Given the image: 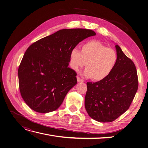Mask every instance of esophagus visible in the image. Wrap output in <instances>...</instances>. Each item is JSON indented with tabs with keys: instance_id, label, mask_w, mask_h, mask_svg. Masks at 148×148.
<instances>
[{
	"instance_id": "esophagus-1",
	"label": "esophagus",
	"mask_w": 148,
	"mask_h": 148,
	"mask_svg": "<svg viewBox=\"0 0 148 148\" xmlns=\"http://www.w3.org/2000/svg\"><path fill=\"white\" fill-rule=\"evenodd\" d=\"M77 82H83V80L81 79L79 77H77Z\"/></svg>"
}]
</instances>
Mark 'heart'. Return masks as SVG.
<instances>
[{"instance_id":"b5f03b06","label":"heart","mask_w":148,"mask_h":148,"mask_svg":"<svg viewBox=\"0 0 148 148\" xmlns=\"http://www.w3.org/2000/svg\"><path fill=\"white\" fill-rule=\"evenodd\" d=\"M117 60V54L114 49L95 40L83 44L81 52L74 48L69 54V65L72 69L77 71L86 63L83 75L86 78L91 77L94 81L106 79L113 71Z\"/></svg>"}]
</instances>
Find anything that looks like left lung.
I'll list each match as a JSON object with an SVG mask.
<instances>
[{
	"label": "left lung",
	"mask_w": 148,
	"mask_h": 148,
	"mask_svg": "<svg viewBox=\"0 0 148 148\" xmlns=\"http://www.w3.org/2000/svg\"><path fill=\"white\" fill-rule=\"evenodd\" d=\"M116 65L103 80L87 82L85 106L94 120L111 122L129 109L138 89V77L134 62L116 44Z\"/></svg>",
	"instance_id": "8db88e82"
}]
</instances>
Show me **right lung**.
Here are the masks:
<instances>
[{"mask_svg": "<svg viewBox=\"0 0 148 148\" xmlns=\"http://www.w3.org/2000/svg\"><path fill=\"white\" fill-rule=\"evenodd\" d=\"M86 29H63L30 45L18 69L19 89L32 110L48 113L58 109L77 84V74L68 68L69 54L79 42L95 36Z\"/></svg>", "mask_w": 148, "mask_h": 148, "instance_id": "obj_1", "label": "right lung"}]
</instances>
